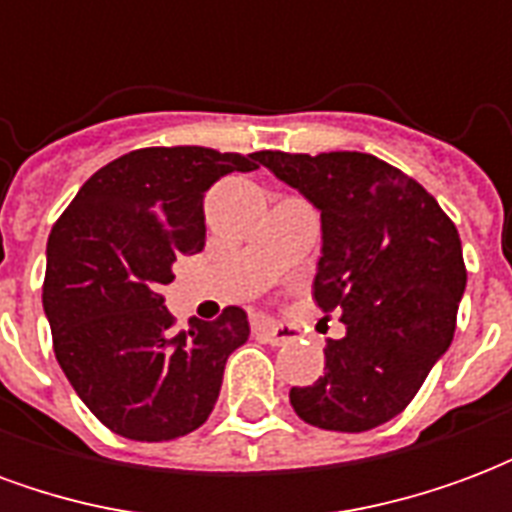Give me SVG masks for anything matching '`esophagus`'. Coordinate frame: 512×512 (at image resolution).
Listing matches in <instances>:
<instances>
[{"label":"esophagus","mask_w":512,"mask_h":512,"mask_svg":"<svg viewBox=\"0 0 512 512\" xmlns=\"http://www.w3.org/2000/svg\"><path fill=\"white\" fill-rule=\"evenodd\" d=\"M255 332L271 345H288L299 337V329H296V326H290V323H277V321H271V318L257 323Z\"/></svg>","instance_id":"34e87169"}]
</instances>
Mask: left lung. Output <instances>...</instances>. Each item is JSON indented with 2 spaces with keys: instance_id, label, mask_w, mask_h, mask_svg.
I'll list each match as a JSON object with an SVG mask.
<instances>
[{
  "instance_id": "obj_1",
  "label": "left lung",
  "mask_w": 512,
  "mask_h": 512,
  "mask_svg": "<svg viewBox=\"0 0 512 512\" xmlns=\"http://www.w3.org/2000/svg\"><path fill=\"white\" fill-rule=\"evenodd\" d=\"M260 164L321 211V260L312 296L340 310L326 373L290 389V406L315 428H378L417 395L450 348L466 288L461 238L417 180L354 150H260Z\"/></svg>"
}]
</instances>
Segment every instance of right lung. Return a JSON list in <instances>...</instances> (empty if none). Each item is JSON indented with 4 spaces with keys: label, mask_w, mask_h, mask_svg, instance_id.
I'll list each match as a JSON object with an SVG mask.
<instances>
[{
    "label": "right lung",
    "mask_w": 512,
    "mask_h": 512,
    "mask_svg": "<svg viewBox=\"0 0 512 512\" xmlns=\"http://www.w3.org/2000/svg\"><path fill=\"white\" fill-rule=\"evenodd\" d=\"M260 153L142 147L95 172L51 227L43 310L54 354L84 406L134 441L197 430L216 406L227 356L249 340L241 307L175 329L158 290L205 246L202 200Z\"/></svg>",
    "instance_id": "1"
}]
</instances>
